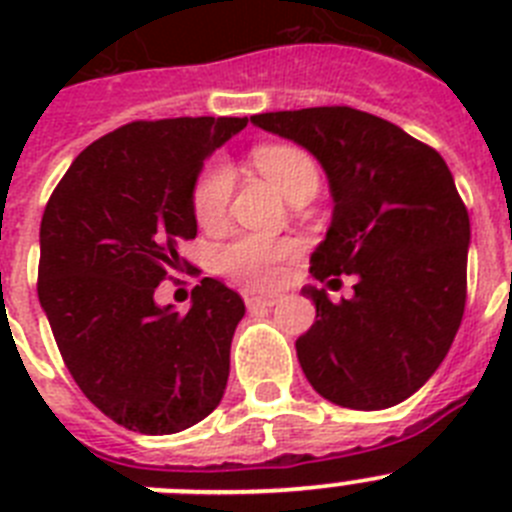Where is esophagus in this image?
Wrapping results in <instances>:
<instances>
[{
	"label": "esophagus",
	"instance_id": "esophagus-1",
	"mask_svg": "<svg viewBox=\"0 0 512 512\" xmlns=\"http://www.w3.org/2000/svg\"><path fill=\"white\" fill-rule=\"evenodd\" d=\"M243 300H246L248 310H259V307L277 305V297H274V295H259V292H243Z\"/></svg>",
	"mask_w": 512,
	"mask_h": 512
}]
</instances>
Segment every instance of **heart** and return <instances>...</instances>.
<instances>
[{"label": "heart", "instance_id": "1", "mask_svg": "<svg viewBox=\"0 0 512 512\" xmlns=\"http://www.w3.org/2000/svg\"><path fill=\"white\" fill-rule=\"evenodd\" d=\"M253 164L279 192L292 200L300 189H318V166L295 146H261L253 151ZM233 179L223 164H212L194 187L192 207L200 225H217L225 217ZM297 251L292 241H274L264 235H241L220 251V269L233 279L266 287L282 279L284 261Z\"/></svg>", "mask_w": 512, "mask_h": 512}]
</instances>
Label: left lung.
I'll list each match as a JSON object with an SVG mask.
<instances>
[{"label":"left lung","mask_w":512,"mask_h":512,"mask_svg":"<svg viewBox=\"0 0 512 512\" xmlns=\"http://www.w3.org/2000/svg\"><path fill=\"white\" fill-rule=\"evenodd\" d=\"M251 122L295 140L328 176L333 220L310 256L312 277H356L351 300L302 289L315 302V323L295 343L307 382L351 410L408 400L446 359L467 302L472 230L449 166L354 107L264 112Z\"/></svg>","instance_id":"8db88e82"}]
</instances>
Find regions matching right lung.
<instances>
[{
	"instance_id": "1",
	"label": "right lung",
	"mask_w": 512,
	"mask_h": 512,
	"mask_svg": "<svg viewBox=\"0 0 512 512\" xmlns=\"http://www.w3.org/2000/svg\"><path fill=\"white\" fill-rule=\"evenodd\" d=\"M248 117L138 120L94 140L40 223L38 297L79 390L128 431L169 436L220 405L246 305L205 277L187 315L153 292L187 261L205 158Z\"/></svg>"
}]
</instances>
